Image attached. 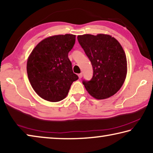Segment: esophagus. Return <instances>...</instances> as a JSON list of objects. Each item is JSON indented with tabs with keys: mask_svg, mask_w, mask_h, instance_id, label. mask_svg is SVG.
Listing matches in <instances>:
<instances>
[{
	"mask_svg": "<svg viewBox=\"0 0 153 153\" xmlns=\"http://www.w3.org/2000/svg\"><path fill=\"white\" fill-rule=\"evenodd\" d=\"M78 77H79V79L82 78V73H81V74H78Z\"/></svg>",
	"mask_w": 153,
	"mask_h": 153,
	"instance_id": "obj_1",
	"label": "esophagus"
}]
</instances>
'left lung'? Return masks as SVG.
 Masks as SVG:
<instances>
[{
    "instance_id": "left-lung-1",
    "label": "left lung",
    "mask_w": 153,
    "mask_h": 153,
    "mask_svg": "<svg viewBox=\"0 0 153 153\" xmlns=\"http://www.w3.org/2000/svg\"><path fill=\"white\" fill-rule=\"evenodd\" d=\"M77 40L91 60L93 76L83 80L86 91L97 99H107L119 91L127 71V58L120 43L109 35H83Z\"/></svg>"
}]
</instances>
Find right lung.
Segmentation results:
<instances>
[{"label": "right lung", "instance_id": "right-lung-1", "mask_svg": "<svg viewBox=\"0 0 153 153\" xmlns=\"http://www.w3.org/2000/svg\"><path fill=\"white\" fill-rule=\"evenodd\" d=\"M75 42L74 35L52 36L39 43L29 56L28 79L36 93L45 100L57 102L64 99L73 82L78 79L68 57Z\"/></svg>", "mask_w": 153, "mask_h": 153}]
</instances>
